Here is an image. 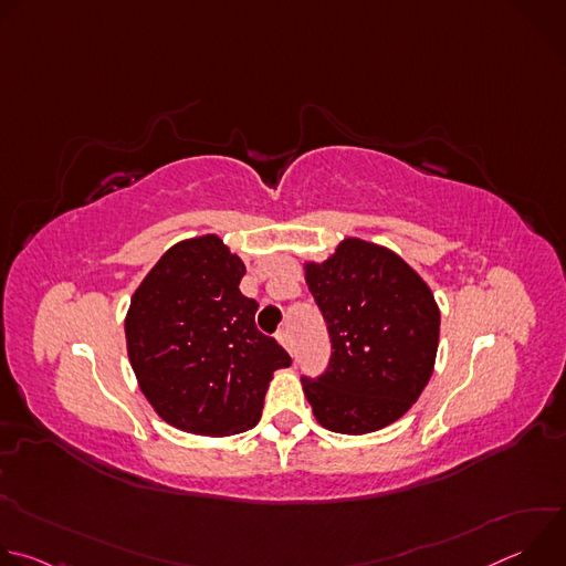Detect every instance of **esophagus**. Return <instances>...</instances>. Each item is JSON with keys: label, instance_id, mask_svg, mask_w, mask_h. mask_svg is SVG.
<instances>
[{"label": "esophagus", "instance_id": "obj_1", "mask_svg": "<svg viewBox=\"0 0 566 566\" xmlns=\"http://www.w3.org/2000/svg\"><path fill=\"white\" fill-rule=\"evenodd\" d=\"M277 340L284 345V349H286L289 354H293V340H291L289 329H280V332H277Z\"/></svg>", "mask_w": 566, "mask_h": 566}]
</instances>
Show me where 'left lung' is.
I'll return each instance as SVG.
<instances>
[{"label": "left lung", "mask_w": 566, "mask_h": 566, "mask_svg": "<svg viewBox=\"0 0 566 566\" xmlns=\"http://www.w3.org/2000/svg\"><path fill=\"white\" fill-rule=\"evenodd\" d=\"M304 271L332 340L325 374L302 376L317 423L340 434L394 423L432 376L441 319L430 286L396 253L363 239H345L327 262Z\"/></svg>", "instance_id": "obj_1"}]
</instances>
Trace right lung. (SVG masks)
Here are the masks:
<instances>
[{"instance_id":"right-lung-1","label":"right lung","mask_w":566,"mask_h":566,"mask_svg":"<svg viewBox=\"0 0 566 566\" xmlns=\"http://www.w3.org/2000/svg\"><path fill=\"white\" fill-rule=\"evenodd\" d=\"M247 266L217 234L179 241L136 289L127 354L140 391L170 426L228 437L258 426L284 347L255 325L239 291Z\"/></svg>"}]
</instances>
